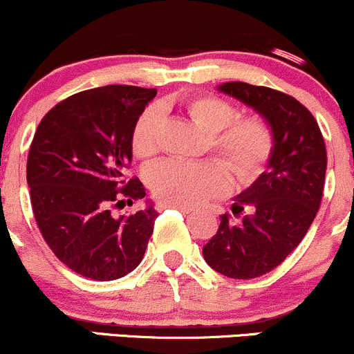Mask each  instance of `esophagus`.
<instances>
[{
	"label": "esophagus",
	"instance_id": "1",
	"mask_svg": "<svg viewBox=\"0 0 354 354\" xmlns=\"http://www.w3.org/2000/svg\"><path fill=\"white\" fill-rule=\"evenodd\" d=\"M165 207H170V209H177V210H180L182 214H190V212H192V209H190V207H184V205H174V203H165Z\"/></svg>",
	"mask_w": 354,
	"mask_h": 354
}]
</instances>
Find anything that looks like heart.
Returning a JSON list of instances; mask_svg holds the SVG:
<instances>
[{
    "label": "heart",
    "mask_w": 354,
    "mask_h": 354,
    "mask_svg": "<svg viewBox=\"0 0 354 354\" xmlns=\"http://www.w3.org/2000/svg\"><path fill=\"white\" fill-rule=\"evenodd\" d=\"M187 112L242 182L253 180L263 170L273 152V132L263 119L235 120L236 111L217 97H195ZM159 106L147 107L132 131V151L139 159L156 156L159 149ZM147 184L156 197L174 205L194 207L209 197L225 194L230 187L228 169L218 160H165L147 172Z\"/></svg>",
    "instance_id": "heart-1"
}]
</instances>
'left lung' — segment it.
I'll use <instances>...</instances> for the list:
<instances>
[{"label":"left lung","instance_id":"1","mask_svg":"<svg viewBox=\"0 0 354 354\" xmlns=\"http://www.w3.org/2000/svg\"><path fill=\"white\" fill-rule=\"evenodd\" d=\"M220 93L252 107L273 132L267 169L234 198L232 212H250L240 222L220 215L217 234L203 245L215 272L248 280L277 268L317 217L326 172V147L311 112L292 95L247 82H223Z\"/></svg>","mask_w":354,"mask_h":354}]
</instances>
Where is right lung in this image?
<instances>
[{"label":"right lung","mask_w":354,"mask_h":354,"mask_svg":"<svg viewBox=\"0 0 354 354\" xmlns=\"http://www.w3.org/2000/svg\"><path fill=\"white\" fill-rule=\"evenodd\" d=\"M156 89L102 86L53 107L29 147L26 178L46 243L66 267L97 281L118 280L142 260L157 212L151 201L132 215L111 207L145 197L139 178L124 180L132 131Z\"/></svg>","instance_id":"right-lung-1"}]
</instances>
